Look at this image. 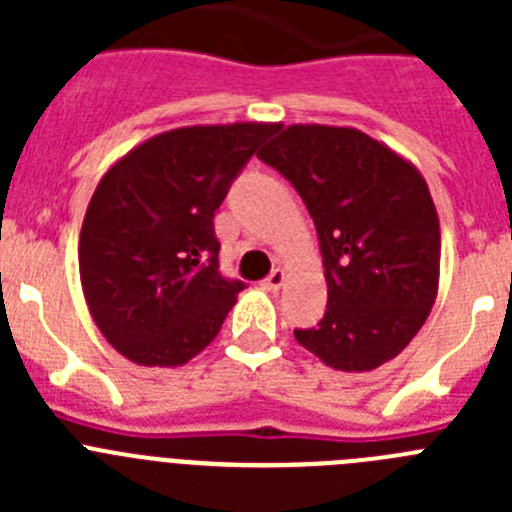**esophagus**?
Listing matches in <instances>:
<instances>
[{"instance_id":"obj_1","label":"esophagus","mask_w":512,"mask_h":512,"mask_svg":"<svg viewBox=\"0 0 512 512\" xmlns=\"http://www.w3.org/2000/svg\"><path fill=\"white\" fill-rule=\"evenodd\" d=\"M284 282H287V274H284V269H274L269 277L264 279V287L271 289V292H277V289L284 287Z\"/></svg>"}]
</instances>
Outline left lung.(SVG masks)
I'll list each match as a JSON object with an SVG mask.
<instances>
[{
  "instance_id": "1",
  "label": "left lung",
  "mask_w": 512,
  "mask_h": 512,
  "mask_svg": "<svg viewBox=\"0 0 512 512\" xmlns=\"http://www.w3.org/2000/svg\"><path fill=\"white\" fill-rule=\"evenodd\" d=\"M318 230L328 310L300 346L338 372H372L408 346L438 295L441 225L423 174L356 128L287 125L264 151Z\"/></svg>"
}]
</instances>
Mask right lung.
<instances>
[{
  "label": "right lung",
  "mask_w": 512,
  "mask_h": 512,
  "mask_svg": "<svg viewBox=\"0 0 512 512\" xmlns=\"http://www.w3.org/2000/svg\"><path fill=\"white\" fill-rule=\"evenodd\" d=\"M274 122L192 125L117 158L89 200L79 277L99 333L138 366H184L246 284L217 271L212 217Z\"/></svg>",
  "instance_id": "right-lung-1"
}]
</instances>
